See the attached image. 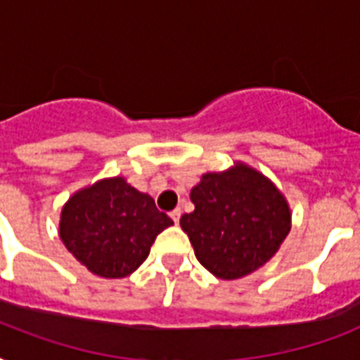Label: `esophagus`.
I'll list each match as a JSON object with an SVG mask.
<instances>
[{"label": "esophagus", "instance_id": "esophagus-1", "mask_svg": "<svg viewBox=\"0 0 360 360\" xmlns=\"http://www.w3.org/2000/svg\"><path fill=\"white\" fill-rule=\"evenodd\" d=\"M169 217H172V220H174L175 224H179V219H181V209H174L172 213H169Z\"/></svg>", "mask_w": 360, "mask_h": 360}]
</instances>
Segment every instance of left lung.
Here are the masks:
<instances>
[{
    "label": "left lung",
    "instance_id": "8db88e82",
    "mask_svg": "<svg viewBox=\"0 0 360 360\" xmlns=\"http://www.w3.org/2000/svg\"><path fill=\"white\" fill-rule=\"evenodd\" d=\"M194 211L181 217L198 262L222 280L254 273L290 233V207L278 188L248 166L205 174L191 192Z\"/></svg>",
    "mask_w": 360,
    "mask_h": 360
}]
</instances>
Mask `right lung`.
Wrapping results in <instances>:
<instances>
[{
	"label": "right lung",
	"mask_w": 360,
	"mask_h": 360,
	"mask_svg": "<svg viewBox=\"0 0 360 360\" xmlns=\"http://www.w3.org/2000/svg\"><path fill=\"white\" fill-rule=\"evenodd\" d=\"M172 224L151 196L114 177L70 198L61 211L59 236L93 274L123 278L146 262L158 233Z\"/></svg>",
	"instance_id": "right-lung-1"
}]
</instances>
